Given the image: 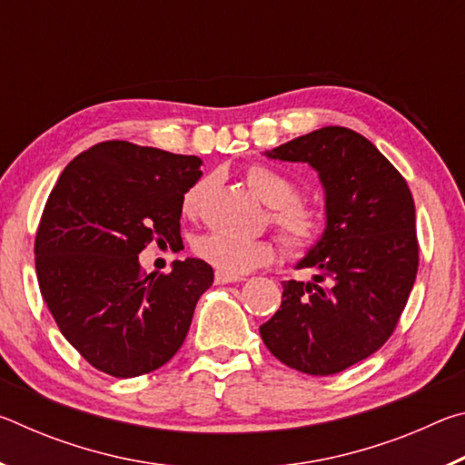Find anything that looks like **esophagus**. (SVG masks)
<instances>
[{
	"label": "esophagus",
	"instance_id": "34e87169",
	"mask_svg": "<svg viewBox=\"0 0 465 465\" xmlns=\"http://www.w3.org/2000/svg\"><path fill=\"white\" fill-rule=\"evenodd\" d=\"M242 277H238V274H227L223 271H217L215 272V282L217 285H227V282H240Z\"/></svg>",
	"mask_w": 465,
	"mask_h": 465
}]
</instances>
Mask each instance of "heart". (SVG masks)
Returning a JSON list of instances; mask_svg holds the SVG:
<instances>
[{
	"label": "heart",
	"instance_id": "b5f03b06",
	"mask_svg": "<svg viewBox=\"0 0 465 465\" xmlns=\"http://www.w3.org/2000/svg\"><path fill=\"white\" fill-rule=\"evenodd\" d=\"M248 186L271 207V223L291 250H310L326 232L328 215L320 204L297 196V184L282 172L264 163L246 170ZM207 180H196L183 194V211L194 215L201 207ZM196 256L227 274H246L271 264L277 246L271 240H248L223 232H211L194 242Z\"/></svg>",
	"mask_w": 465,
	"mask_h": 465
}]
</instances>
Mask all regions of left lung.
<instances>
[{
	"mask_svg": "<svg viewBox=\"0 0 465 465\" xmlns=\"http://www.w3.org/2000/svg\"><path fill=\"white\" fill-rule=\"evenodd\" d=\"M318 172L328 225L297 269L313 281H282L277 313L261 326L274 357L308 375L341 373L391 336L419 271L414 201L402 174L371 141L322 127L266 152Z\"/></svg>",
	"mask_w": 465,
	"mask_h": 465,
	"instance_id": "1",
	"label": "left lung"
}]
</instances>
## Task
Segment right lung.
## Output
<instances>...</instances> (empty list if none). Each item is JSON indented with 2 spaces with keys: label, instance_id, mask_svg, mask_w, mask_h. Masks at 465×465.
<instances>
[{
  "label": "right lung",
  "instance_id": "obj_1",
  "mask_svg": "<svg viewBox=\"0 0 465 465\" xmlns=\"http://www.w3.org/2000/svg\"><path fill=\"white\" fill-rule=\"evenodd\" d=\"M196 155L102 141L69 162L45 204L36 277L61 334L98 371L137 377L176 355L213 269L199 258L145 274L152 242L176 246Z\"/></svg>",
  "mask_w": 465,
  "mask_h": 465
}]
</instances>
